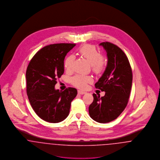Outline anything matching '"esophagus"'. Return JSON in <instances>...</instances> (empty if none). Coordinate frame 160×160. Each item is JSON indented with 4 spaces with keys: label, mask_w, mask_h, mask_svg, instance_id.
Here are the masks:
<instances>
[{
    "label": "esophagus",
    "mask_w": 160,
    "mask_h": 160,
    "mask_svg": "<svg viewBox=\"0 0 160 160\" xmlns=\"http://www.w3.org/2000/svg\"><path fill=\"white\" fill-rule=\"evenodd\" d=\"M78 93L79 95H84L86 93L85 92L82 91H80V90H78Z\"/></svg>",
    "instance_id": "1"
}]
</instances>
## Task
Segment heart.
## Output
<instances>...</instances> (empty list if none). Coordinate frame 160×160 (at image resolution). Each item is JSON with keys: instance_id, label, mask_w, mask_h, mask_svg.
I'll return each mask as SVG.
<instances>
[{"instance_id": "heart-1", "label": "heart", "mask_w": 160, "mask_h": 160, "mask_svg": "<svg viewBox=\"0 0 160 160\" xmlns=\"http://www.w3.org/2000/svg\"><path fill=\"white\" fill-rule=\"evenodd\" d=\"M78 53L91 63L92 69L94 73L99 74L104 71L106 66V61L101 55L95 46L91 44L84 45L79 49ZM74 61V55H69L65 59L64 67L67 71H69L72 69ZM71 82L77 88L84 89L88 84L92 82V78L90 76L78 74L71 78Z\"/></svg>"}]
</instances>
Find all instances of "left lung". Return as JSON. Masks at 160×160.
Wrapping results in <instances>:
<instances>
[{"label": "left lung", "mask_w": 160, "mask_h": 160, "mask_svg": "<svg viewBox=\"0 0 160 160\" xmlns=\"http://www.w3.org/2000/svg\"><path fill=\"white\" fill-rule=\"evenodd\" d=\"M99 46L106 50L108 62L104 72L95 86L106 93L101 97L93 93V101L89 107V113L92 119L103 123L116 119L125 108L132 73L128 58L119 47L109 42H101Z\"/></svg>", "instance_id": "left-lung-1"}]
</instances>
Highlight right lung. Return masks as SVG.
Wrapping results in <instances>:
<instances>
[{
	"label": "right lung",
	"mask_w": 160,
	"mask_h": 160,
	"mask_svg": "<svg viewBox=\"0 0 160 160\" xmlns=\"http://www.w3.org/2000/svg\"><path fill=\"white\" fill-rule=\"evenodd\" d=\"M76 44L47 46L32 58L26 70V92L30 104L38 116L46 122L58 123L67 118L71 101L77 96L73 88L56 90L57 79L64 72V59Z\"/></svg>",
	"instance_id": "obj_1"
}]
</instances>
